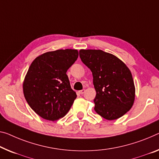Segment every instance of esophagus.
<instances>
[{
  "instance_id": "34e87169",
  "label": "esophagus",
  "mask_w": 159,
  "mask_h": 159,
  "mask_svg": "<svg viewBox=\"0 0 159 159\" xmlns=\"http://www.w3.org/2000/svg\"><path fill=\"white\" fill-rule=\"evenodd\" d=\"M84 92H85V89H82V90H80V91H79V93L80 94H83L84 93Z\"/></svg>"
}]
</instances>
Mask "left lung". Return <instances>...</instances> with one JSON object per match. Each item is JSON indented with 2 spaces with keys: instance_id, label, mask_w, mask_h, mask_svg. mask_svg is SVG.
<instances>
[{
  "instance_id": "1",
  "label": "left lung",
  "mask_w": 159,
  "mask_h": 159,
  "mask_svg": "<svg viewBox=\"0 0 159 159\" xmlns=\"http://www.w3.org/2000/svg\"><path fill=\"white\" fill-rule=\"evenodd\" d=\"M80 57L92 72L97 92L95 111L107 120H114L130 110L135 99V86L127 66L115 55L101 50H80Z\"/></svg>"
}]
</instances>
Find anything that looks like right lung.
I'll list each match as a JSON object with an SVG mask.
<instances>
[{"label": "right lung", "instance_id": "1", "mask_svg": "<svg viewBox=\"0 0 159 159\" xmlns=\"http://www.w3.org/2000/svg\"><path fill=\"white\" fill-rule=\"evenodd\" d=\"M78 55L72 49L47 52L29 67L23 84L24 96L31 109L46 120L65 116L76 99L66 72Z\"/></svg>", "mask_w": 159, "mask_h": 159}]
</instances>
